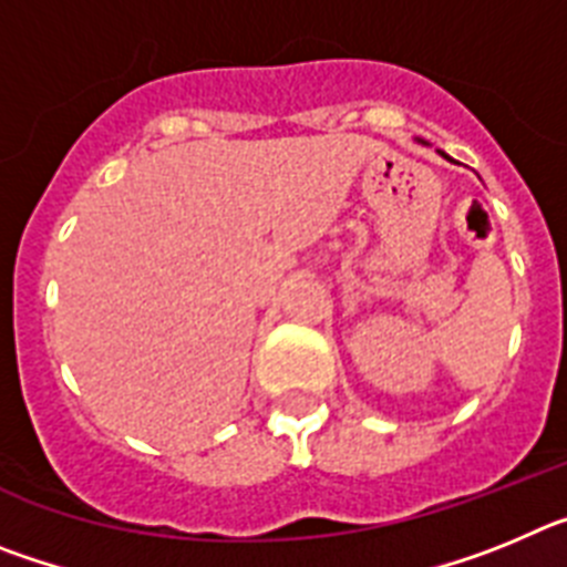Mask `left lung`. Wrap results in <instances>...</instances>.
Masks as SVG:
<instances>
[{
	"mask_svg": "<svg viewBox=\"0 0 567 567\" xmlns=\"http://www.w3.org/2000/svg\"><path fill=\"white\" fill-rule=\"evenodd\" d=\"M440 155H443V158H449V155H445V153H443V150H440ZM449 162H452V158H449Z\"/></svg>",
	"mask_w": 567,
	"mask_h": 567,
	"instance_id": "1",
	"label": "left lung"
}]
</instances>
